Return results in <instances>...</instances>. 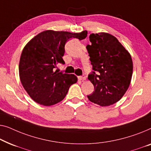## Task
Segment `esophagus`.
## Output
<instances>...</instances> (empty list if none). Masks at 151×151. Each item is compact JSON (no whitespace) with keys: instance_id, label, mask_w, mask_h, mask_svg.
I'll return each instance as SVG.
<instances>
[{"instance_id":"esophagus-1","label":"esophagus","mask_w":151,"mask_h":151,"mask_svg":"<svg viewBox=\"0 0 151 151\" xmlns=\"http://www.w3.org/2000/svg\"><path fill=\"white\" fill-rule=\"evenodd\" d=\"M78 79L81 80V81H85V80L86 79V76H85L84 75H82V76H78Z\"/></svg>"}]
</instances>
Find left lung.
<instances>
[{
    "label": "left lung",
    "instance_id": "8db88e82",
    "mask_svg": "<svg viewBox=\"0 0 151 151\" xmlns=\"http://www.w3.org/2000/svg\"><path fill=\"white\" fill-rule=\"evenodd\" d=\"M86 46L93 71L88 79L94 91L88 95L91 102L102 107L120 101L130 85L133 74L131 55L117 38L107 33L90 35Z\"/></svg>",
    "mask_w": 151,
    "mask_h": 151
}]
</instances>
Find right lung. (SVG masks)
I'll return each mask as SVG.
<instances>
[{
	"label": "right lung",
	"mask_w": 151,
	"mask_h": 151,
	"mask_svg": "<svg viewBox=\"0 0 151 151\" xmlns=\"http://www.w3.org/2000/svg\"><path fill=\"white\" fill-rule=\"evenodd\" d=\"M88 31H44L31 39L23 48L19 63V75L24 90L34 101L44 106L55 105L66 96L77 81L75 75L55 71L57 64H64L65 44L70 38L81 40Z\"/></svg>",
	"instance_id": "1"
}]
</instances>
